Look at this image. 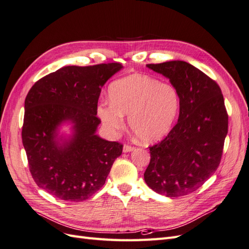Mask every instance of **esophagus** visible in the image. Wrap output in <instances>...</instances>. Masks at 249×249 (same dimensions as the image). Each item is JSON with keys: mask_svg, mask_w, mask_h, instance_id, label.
Returning <instances> with one entry per match:
<instances>
[{"mask_svg": "<svg viewBox=\"0 0 249 249\" xmlns=\"http://www.w3.org/2000/svg\"><path fill=\"white\" fill-rule=\"evenodd\" d=\"M134 149H135L134 146L124 144V148H123V152H124V153H130V152H132V150H134Z\"/></svg>", "mask_w": 249, "mask_h": 249, "instance_id": "esophagus-1", "label": "esophagus"}]
</instances>
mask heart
Here are the masks:
<instances>
[{
	"mask_svg": "<svg viewBox=\"0 0 249 249\" xmlns=\"http://www.w3.org/2000/svg\"><path fill=\"white\" fill-rule=\"evenodd\" d=\"M110 102L97 107V115L110 132L124 126V115L140 141L152 143L167 136L179 112L178 90L169 83L145 74H132L113 82L109 87Z\"/></svg>",
	"mask_w": 249,
	"mask_h": 249,
	"instance_id": "heart-1",
	"label": "heart"
}]
</instances>
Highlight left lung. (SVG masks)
I'll use <instances>...</instances> for the list:
<instances>
[{"mask_svg": "<svg viewBox=\"0 0 249 249\" xmlns=\"http://www.w3.org/2000/svg\"><path fill=\"white\" fill-rule=\"evenodd\" d=\"M169 79L180 99L178 124L161 142L149 147L146 185L167 197L184 196L213 176L219 166L229 116L221 89L185 61L147 64Z\"/></svg>", "mask_w": 249, "mask_h": 249, "instance_id": "1", "label": "left lung"}]
</instances>
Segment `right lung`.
<instances>
[{
	"instance_id": "add662e5",
	"label": "right lung",
	"mask_w": 249,
	"mask_h": 249,
	"mask_svg": "<svg viewBox=\"0 0 249 249\" xmlns=\"http://www.w3.org/2000/svg\"><path fill=\"white\" fill-rule=\"evenodd\" d=\"M124 69L120 63L65 66L43 77L25 100L21 130L29 168L35 183L67 201L88 199L104 186L123 144L96 135L102 87ZM72 125L64 137L59 127Z\"/></svg>"
}]
</instances>
